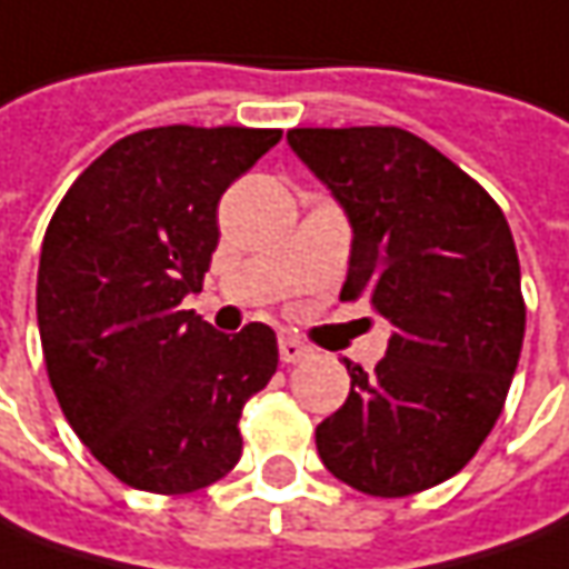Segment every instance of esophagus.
I'll list each match as a JSON object with an SVG mask.
<instances>
[{
    "mask_svg": "<svg viewBox=\"0 0 569 569\" xmlns=\"http://www.w3.org/2000/svg\"><path fill=\"white\" fill-rule=\"evenodd\" d=\"M308 355H311V349L301 339H296V336H283L280 339V361L283 365H296V361L308 358Z\"/></svg>",
    "mask_w": 569,
    "mask_h": 569,
    "instance_id": "esophagus-1",
    "label": "esophagus"
}]
</instances>
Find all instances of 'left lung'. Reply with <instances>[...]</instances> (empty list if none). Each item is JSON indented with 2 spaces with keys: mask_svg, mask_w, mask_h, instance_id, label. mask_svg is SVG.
<instances>
[{
  "mask_svg": "<svg viewBox=\"0 0 569 569\" xmlns=\"http://www.w3.org/2000/svg\"><path fill=\"white\" fill-rule=\"evenodd\" d=\"M292 152L333 189L355 230L342 301L367 299L396 333L317 455L373 498L432 489L486 442L523 349L527 301L511 227L451 158L401 127H296Z\"/></svg>",
  "mask_w": 569,
  "mask_h": 569,
  "instance_id": "left-lung-1",
  "label": "left lung"
}]
</instances>
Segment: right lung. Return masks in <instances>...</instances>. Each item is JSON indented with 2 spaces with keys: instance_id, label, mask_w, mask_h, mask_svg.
Masks as SVG:
<instances>
[{
  "instance_id": "right-lung-1",
  "label": "right lung",
  "mask_w": 569,
  "mask_h": 569,
  "mask_svg": "<svg viewBox=\"0 0 569 569\" xmlns=\"http://www.w3.org/2000/svg\"><path fill=\"white\" fill-rule=\"evenodd\" d=\"M283 130L152 127L80 173L46 227L37 273L46 373L108 473L189 496L242 455L239 417L277 373V336L218 333L183 299L218 249V202Z\"/></svg>"
}]
</instances>
